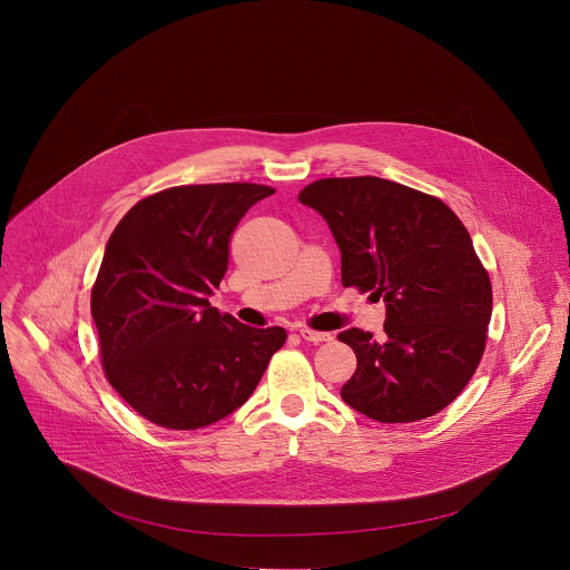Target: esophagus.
I'll list each match as a JSON object with an SVG mask.
<instances>
[{
    "label": "esophagus",
    "mask_w": 570,
    "mask_h": 570,
    "mask_svg": "<svg viewBox=\"0 0 570 570\" xmlns=\"http://www.w3.org/2000/svg\"><path fill=\"white\" fill-rule=\"evenodd\" d=\"M299 333V337L302 340H306V342H313V344H322V342H331L333 340V335L331 333H322V331H313V328H299L297 331Z\"/></svg>",
    "instance_id": "34e87169"
}]
</instances>
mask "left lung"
I'll return each instance as SVG.
<instances>
[{"label":"left lung","mask_w":570,"mask_h":570,"mask_svg":"<svg viewBox=\"0 0 570 570\" xmlns=\"http://www.w3.org/2000/svg\"><path fill=\"white\" fill-rule=\"evenodd\" d=\"M342 250V284L386 302L384 335L348 328L355 375L342 400L357 413L406 424L446 409L475 375L493 313V288L460 217L433 195L362 175L299 190Z\"/></svg>","instance_id":"left-lung-1"}]
</instances>
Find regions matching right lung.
I'll return each mask as SVG.
<instances>
[{"label":"right lung","instance_id":"1","mask_svg":"<svg viewBox=\"0 0 570 570\" xmlns=\"http://www.w3.org/2000/svg\"><path fill=\"white\" fill-rule=\"evenodd\" d=\"M264 184L173 186L139 199L115 226L90 291L108 384L148 422L195 431L239 409L284 346L282 326L250 328L208 295L228 242Z\"/></svg>","mask_w":570,"mask_h":570}]
</instances>
